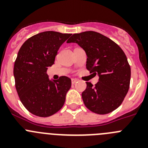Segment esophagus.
Here are the masks:
<instances>
[{
	"label": "esophagus",
	"mask_w": 148,
	"mask_h": 148,
	"mask_svg": "<svg viewBox=\"0 0 148 148\" xmlns=\"http://www.w3.org/2000/svg\"><path fill=\"white\" fill-rule=\"evenodd\" d=\"M71 82H72V84H74L75 83H76L77 79H76V78H72Z\"/></svg>",
	"instance_id": "esophagus-1"
}]
</instances>
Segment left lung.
I'll list each match as a JSON object with an SVG mask.
<instances>
[{"mask_svg": "<svg viewBox=\"0 0 148 148\" xmlns=\"http://www.w3.org/2000/svg\"><path fill=\"white\" fill-rule=\"evenodd\" d=\"M66 42L76 43L85 50L87 70L99 76L95 86L86 82L82 94L86 108L99 115L113 112L130 87V66L124 51L109 38L93 31L73 34Z\"/></svg>", "mask_w": 148, "mask_h": 148, "instance_id": "obj_1", "label": "left lung"}]
</instances>
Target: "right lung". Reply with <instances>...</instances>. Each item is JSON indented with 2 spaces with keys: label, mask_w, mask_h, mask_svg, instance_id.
<instances>
[{
  "label": "right lung",
  "mask_w": 148,
  "mask_h": 148,
  "mask_svg": "<svg viewBox=\"0 0 148 148\" xmlns=\"http://www.w3.org/2000/svg\"><path fill=\"white\" fill-rule=\"evenodd\" d=\"M70 35L54 31L40 32L27 39L18 51L13 70L15 88L23 105L35 116L49 117L64 104L71 79L61 76L51 82L47 71Z\"/></svg>",
  "instance_id": "1"
}]
</instances>
